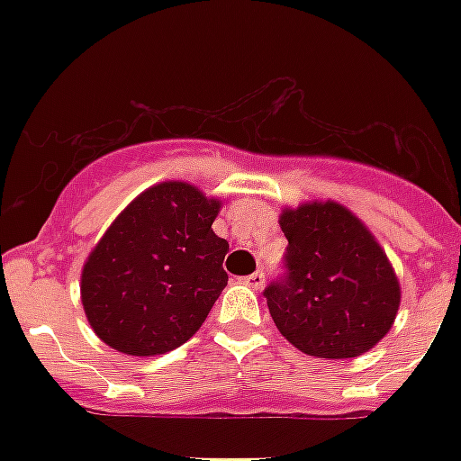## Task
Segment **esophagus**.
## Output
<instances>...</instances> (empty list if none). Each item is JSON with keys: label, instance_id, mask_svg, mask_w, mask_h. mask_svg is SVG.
Wrapping results in <instances>:
<instances>
[{"label": "esophagus", "instance_id": "1", "mask_svg": "<svg viewBox=\"0 0 461 461\" xmlns=\"http://www.w3.org/2000/svg\"><path fill=\"white\" fill-rule=\"evenodd\" d=\"M244 285H249L251 289H260L263 285H266V275H263V270H256L253 275L244 277Z\"/></svg>", "mask_w": 461, "mask_h": 461}]
</instances>
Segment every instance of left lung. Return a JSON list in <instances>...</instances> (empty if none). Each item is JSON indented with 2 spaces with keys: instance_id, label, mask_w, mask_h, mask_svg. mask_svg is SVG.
I'll return each instance as SVG.
<instances>
[{
  "instance_id": "left-lung-1",
  "label": "left lung",
  "mask_w": 461,
  "mask_h": 461,
  "mask_svg": "<svg viewBox=\"0 0 461 461\" xmlns=\"http://www.w3.org/2000/svg\"><path fill=\"white\" fill-rule=\"evenodd\" d=\"M280 227L287 273L263 292L277 330L308 357L373 349L393 328L402 292L368 227L335 201L285 208Z\"/></svg>"
}]
</instances>
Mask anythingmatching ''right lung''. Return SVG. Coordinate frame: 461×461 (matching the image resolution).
Instances as JSON below:
<instances>
[{
  "label": "right lung",
  "instance_id": "right-lung-1",
  "mask_svg": "<svg viewBox=\"0 0 461 461\" xmlns=\"http://www.w3.org/2000/svg\"><path fill=\"white\" fill-rule=\"evenodd\" d=\"M220 208L186 181H162L119 212L81 273L83 311L104 344L158 357L198 332L227 287Z\"/></svg>",
  "mask_w": 461,
  "mask_h": 461
}]
</instances>
